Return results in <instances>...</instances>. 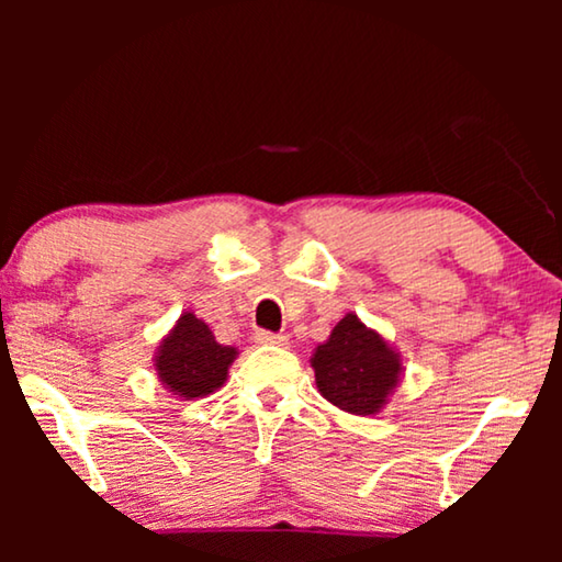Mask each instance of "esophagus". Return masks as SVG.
<instances>
[{"instance_id":"1","label":"esophagus","mask_w":562,"mask_h":562,"mask_svg":"<svg viewBox=\"0 0 562 562\" xmlns=\"http://www.w3.org/2000/svg\"><path fill=\"white\" fill-rule=\"evenodd\" d=\"M256 342L258 345H276V348H286L289 345V337L286 335H273V333H256Z\"/></svg>"}]
</instances>
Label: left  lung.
I'll return each mask as SVG.
<instances>
[{"instance_id": "left-lung-1", "label": "left lung", "mask_w": 562, "mask_h": 562, "mask_svg": "<svg viewBox=\"0 0 562 562\" xmlns=\"http://www.w3.org/2000/svg\"><path fill=\"white\" fill-rule=\"evenodd\" d=\"M310 363L319 394L337 409L360 417L379 414L404 375L402 356L352 312L314 348Z\"/></svg>"}]
</instances>
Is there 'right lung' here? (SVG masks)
Here are the masks:
<instances>
[{
    "label": "right lung",
    "instance_id": "obj_1",
    "mask_svg": "<svg viewBox=\"0 0 562 562\" xmlns=\"http://www.w3.org/2000/svg\"><path fill=\"white\" fill-rule=\"evenodd\" d=\"M235 358L237 348L220 345L204 319L194 312H183L171 333L160 340L153 366L164 389L189 402L222 389Z\"/></svg>",
    "mask_w": 562,
    "mask_h": 562
}]
</instances>
